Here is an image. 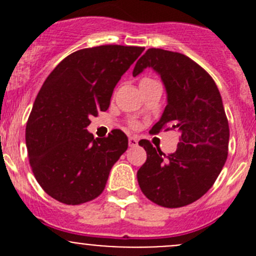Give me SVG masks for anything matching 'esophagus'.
<instances>
[{
	"mask_svg": "<svg viewBox=\"0 0 256 256\" xmlns=\"http://www.w3.org/2000/svg\"><path fill=\"white\" fill-rule=\"evenodd\" d=\"M138 144V138H128V146L130 147H136Z\"/></svg>",
	"mask_w": 256,
	"mask_h": 256,
	"instance_id": "1",
	"label": "esophagus"
}]
</instances>
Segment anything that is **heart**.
Returning <instances> with one entry per match:
<instances>
[{"instance_id":"heart-1","label":"heart","mask_w":256,"mask_h":256,"mask_svg":"<svg viewBox=\"0 0 256 256\" xmlns=\"http://www.w3.org/2000/svg\"><path fill=\"white\" fill-rule=\"evenodd\" d=\"M144 80H146V79H144Z\"/></svg>"}]
</instances>
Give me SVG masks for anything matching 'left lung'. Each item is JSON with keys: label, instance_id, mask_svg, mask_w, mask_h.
Returning a JSON list of instances; mask_svg holds the SVG:
<instances>
[{"label": "left lung", "instance_id": "obj_1", "mask_svg": "<svg viewBox=\"0 0 256 256\" xmlns=\"http://www.w3.org/2000/svg\"><path fill=\"white\" fill-rule=\"evenodd\" d=\"M147 66L161 76L167 105L152 132L177 130L176 152L164 154L148 140L138 171L141 190L151 202L180 208L200 200L210 190L228 156L229 125L220 92L207 72L177 52L150 48L134 68L136 76Z\"/></svg>", "mask_w": 256, "mask_h": 256}]
</instances>
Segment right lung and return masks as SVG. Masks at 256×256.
<instances>
[{
	"mask_svg": "<svg viewBox=\"0 0 256 256\" xmlns=\"http://www.w3.org/2000/svg\"><path fill=\"white\" fill-rule=\"evenodd\" d=\"M144 49L118 44L80 49L43 82L26 126V144L33 174L52 198L76 206L102 193L128 140L118 128L94 138L86 128L92 116L108 110L114 88Z\"/></svg>",
	"mask_w": 256,
	"mask_h": 256,
	"instance_id": "obj_1",
	"label": "right lung"
}]
</instances>
